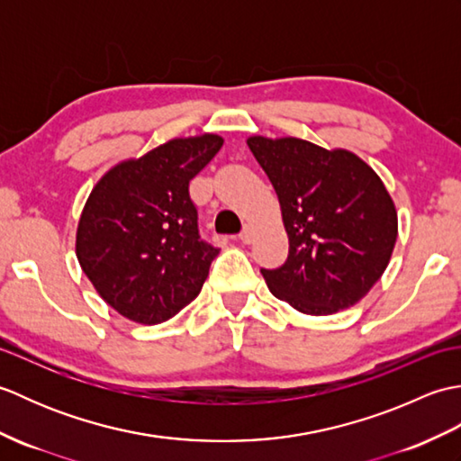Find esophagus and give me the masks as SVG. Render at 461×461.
<instances>
[{
  "instance_id": "obj_1",
  "label": "esophagus",
  "mask_w": 461,
  "mask_h": 461,
  "mask_svg": "<svg viewBox=\"0 0 461 461\" xmlns=\"http://www.w3.org/2000/svg\"><path fill=\"white\" fill-rule=\"evenodd\" d=\"M240 240H241L243 243H248V246L253 241V228H251L249 223L243 225V230H241V233H240Z\"/></svg>"
}]
</instances>
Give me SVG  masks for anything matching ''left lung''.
<instances>
[{"label":"left lung","instance_id":"1","mask_svg":"<svg viewBox=\"0 0 461 461\" xmlns=\"http://www.w3.org/2000/svg\"><path fill=\"white\" fill-rule=\"evenodd\" d=\"M289 236L287 261L261 269L269 291L305 315H332L358 303L384 273L398 215L378 174L348 150L301 139L251 136Z\"/></svg>","mask_w":461,"mask_h":461}]
</instances>
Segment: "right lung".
I'll return each instance as SVG.
<instances>
[{
	"label": "right lung",
	"instance_id": "add662e5",
	"mask_svg": "<svg viewBox=\"0 0 461 461\" xmlns=\"http://www.w3.org/2000/svg\"><path fill=\"white\" fill-rule=\"evenodd\" d=\"M221 144L218 134L174 139L96 182L77 228V259L122 317L156 325L198 297L220 249L200 238L190 180Z\"/></svg>",
	"mask_w": 461,
	"mask_h": 461
}]
</instances>
